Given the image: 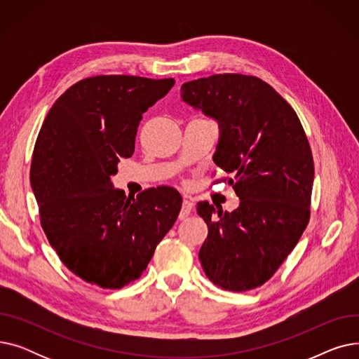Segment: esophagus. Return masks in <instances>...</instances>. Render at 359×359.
<instances>
[{"label": "esophagus", "mask_w": 359, "mask_h": 359, "mask_svg": "<svg viewBox=\"0 0 359 359\" xmlns=\"http://www.w3.org/2000/svg\"><path fill=\"white\" fill-rule=\"evenodd\" d=\"M194 210V202L191 199H183V203H182V211H180V215L179 218L180 219H184L187 215H189Z\"/></svg>", "instance_id": "34e87169"}]
</instances>
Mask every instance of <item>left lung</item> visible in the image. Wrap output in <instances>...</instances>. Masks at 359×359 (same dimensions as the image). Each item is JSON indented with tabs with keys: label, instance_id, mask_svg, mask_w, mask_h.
<instances>
[{
	"label": "left lung",
	"instance_id": "1",
	"mask_svg": "<svg viewBox=\"0 0 359 359\" xmlns=\"http://www.w3.org/2000/svg\"><path fill=\"white\" fill-rule=\"evenodd\" d=\"M182 100L217 121L214 163L231 173L238 208L208 202L198 215L208 225L201 265L229 291L257 288L292 252L310 218L314 163L294 109L252 75L217 74L184 83Z\"/></svg>",
	"mask_w": 359,
	"mask_h": 359
}]
</instances>
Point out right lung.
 I'll return each instance as SVG.
<instances>
[{
  "label": "right lung",
  "mask_w": 359,
  "mask_h": 359,
  "mask_svg": "<svg viewBox=\"0 0 359 359\" xmlns=\"http://www.w3.org/2000/svg\"><path fill=\"white\" fill-rule=\"evenodd\" d=\"M173 79L99 75L71 86L37 135L30 183L42 229L64 265L88 284L122 288L141 276L173 227L182 196L160 186L126 196L110 176L134 154L142 113Z\"/></svg>",
  "instance_id": "right-lung-1"
}]
</instances>
